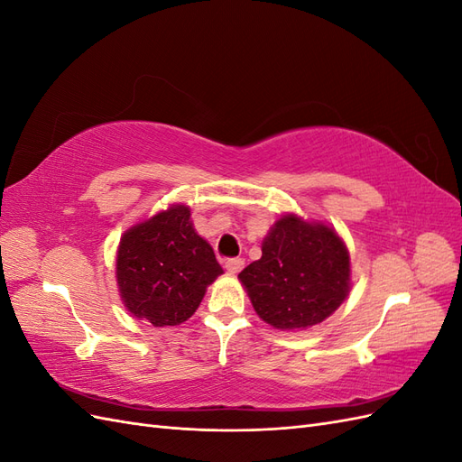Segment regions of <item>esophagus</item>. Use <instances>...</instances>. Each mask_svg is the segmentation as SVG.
<instances>
[{"mask_svg":"<svg viewBox=\"0 0 462 462\" xmlns=\"http://www.w3.org/2000/svg\"><path fill=\"white\" fill-rule=\"evenodd\" d=\"M245 268V260L243 258H229L226 260V270L229 273H239Z\"/></svg>","mask_w":462,"mask_h":462,"instance_id":"1","label":"esophagus"}]
</instances>
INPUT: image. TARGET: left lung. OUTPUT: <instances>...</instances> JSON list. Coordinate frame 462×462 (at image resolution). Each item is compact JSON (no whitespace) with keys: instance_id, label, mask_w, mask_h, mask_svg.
Returning a JSON list of instances; mask_svg holds the SVG:
<instances>
[{"instance_id":"left-lung-1","label":"left lung","mask_w":462,"mask_h":462,"mask_svg":"<svg viewBox=\"0 0 462 462\" xmlns=\"http://www.w3.org/2000/svg\"><path fill=\"white\" fill-rule=\"evenodd\" d=\"M239 279L263 321L277 329H304L339 309L351 262L333 229L285 216L263 239L262 258L246 265Z\"/></svg>"}]
</instances>
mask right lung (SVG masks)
<instances>
[{"label": "right lung", "mask_w": 462, "mask_h": 462, "mask_svg": "<svg viewBox=\"0 0 462 462\" xmlns=\"http://www.w3.org/2000/svg\"><path fill=\"white\" fill-rule=\"evenodd\" d=\"M223 273L197 235L187 206H173L123 235L117 253L121 299L152 326H179L197 312L206 287Z\"/></svg>", "instance_id": "add662e5"}]
</instances>
